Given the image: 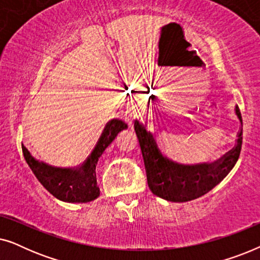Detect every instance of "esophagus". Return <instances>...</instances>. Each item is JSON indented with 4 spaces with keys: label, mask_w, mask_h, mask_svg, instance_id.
Returning <instances> with one entry per match:
<instances>
[{
    "label": "esophagus",
    "mask_w": 260,
    "mask_h": 260,
    "mask_svg": "<svg viewBox=\"0 0 260 260\" xmlns=\"http://www.w3.org/2000/svg\"><path fill=\"white\" fill-rule=\"evenodd\" d=\"M124 118H125L126 120H127V119H130V116L127 115V113H125V115H124Z\"/></svg>",
    "instance_id": "esophagus-1"
}]
</instances>
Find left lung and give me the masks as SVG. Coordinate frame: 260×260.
Listing matches in <instances>:
<instances>
[{"label": "left lung", "instance_id": "8db88e82", "mask_svg": "<svg viewBox=\"0 0 260 260\" xmlns=\"http://www.w3.org/2000/svg\"><path fill=\"white\" fill-rule=\"evenodd\" d=\"M236 115L243 125L238 106H236ZM135 131L143 155L149 188L152 194L173 202L194 200L221 182L237 163L243 144L241 129L238 134L236 147L219 161L209 165L182 166L173 162L163 154L155 135L148 131L143 123L136 120Z\"/></svg>", "mask_w": 260, "mask_h": 260}]
</instances>
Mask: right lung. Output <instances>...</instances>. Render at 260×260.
Here are the masks:
<instances>
[{
  "instance_id": "right-lung-1",
  "label": "right lung",
  "mask_w": 260,
  "mask_h": 260,
  "mask_svg": "<svg viewBox=\"0 0 260 260\" xmlns=\"http://www.w3.org/2000/svg\"><path fill=\"white\" fill-rule=\"evenodd\" d=\"M127 129V124L119 119H111L106 124L102 136L95 144L93 151L79 168H59L39 161L31 156L28 149L22 144L24 159L31 172L37 176L42 186L59 200L65 202H90L101 194L97 186L95 166L98 159L109 144L115 140L118 133Z\"/></svg>"
}]
</instances>
